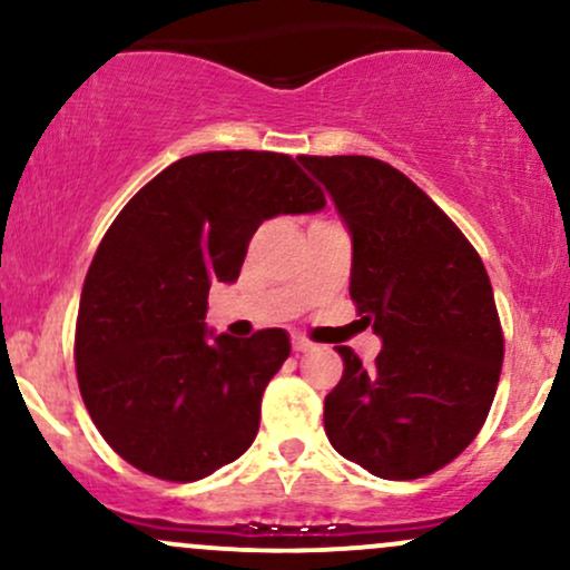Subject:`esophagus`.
<instances>
[{
    "mask_svg": "<svg viewBox=\"0 0 570 570\" xmlns=\"http://www.w3.org/2000/svg\"><path fill=\"white\" fill-rule=\"evenodd\" d=\"M292 348H294V353H307V351H313V343L305 337H292Z\"/></svg>",
    "mask_w": 570,
    "mask_h": 570,
    "instance_id": "1",
    "label": "esophagus"
}]
</instances>
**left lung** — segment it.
Returning <instances> with one entry per match:
<instances>
[{
	"label": "left lung",
	"instance_id": "obj_1",
	"mask_svg": "<svg viewBox=\"0 0 570 570\" xmlns=\"http://www.w3.org/2000/svg\"><path fill=\"white\" fill-rule=\"evenodd\" d=\"M335 200L353 246L351 297L383 340L364 367L337 345L324 399L332 448L383 480H417L480 434L503 362L480 254L421 187L364 155L297 158Z\"/></svg>",
	"mask_w": 570,
	"mask_h": 570
}]
</instances>
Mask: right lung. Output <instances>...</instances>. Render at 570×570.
<instances>
[{
	"label": "right lung",
	"instance_id": "1",
	"mask_svg": "<svg viewBox=\"0 0 570 570\" xmlns=\"http://www.w3.org/2000/svg\"><path fill=\"white\" fill-rule=\"evenodd\" d=\"M324 206L289 155L240 149L171 163L117 214L85 276L75 362L96 429L130 466L195 482L252 448L289 335H214L208 289L238 278L265 219Z\"/></svg>",
	"mask_w": 570,
	"mask_h": 570
}]
</instances>
